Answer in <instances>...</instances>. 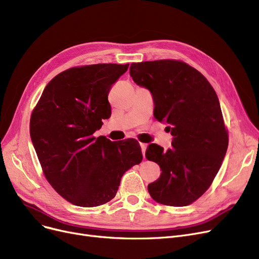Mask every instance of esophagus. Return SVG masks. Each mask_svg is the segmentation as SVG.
I'll list each match as a JSON object with an SVG mask.
<instances>
[{
	"label": "esophagus",
	"mask_w": 259,
	"mask_h": 259,
	"mask_svg": "<svg viewBox=\"0 0 259 259\" xmlns=\"http://www.w3.org/2000/svg\"><path fill=\"white\" fill-rule=\"evenodd\" d=\"M140 146H141V148H142V154H143V156H145V151H146L147 145L144 144V143H140Z\"/></svg>",
	"instance_id": "esophagus-1"
}]
</instances>
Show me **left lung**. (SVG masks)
Listing matches in <instances>:
<instances>
[{"label": "left lung", "instance_id": "left-lung-1", "mask_svg": "<svg viewBox=\"0 0 259 259\" xmlns=\"http://www.w3.org/2000/svg\"><path fill=\"white\" fill-rule=\"evenodd\" d=\"M130 75L151 93L155 118L167 123L173 136L171 148L146 149L147 160L162 170L148 192L163 205L192 204L211 186L228 146L218 96L202 73L181 61L132 63Z\"/></svg>", "mask_w": 259, "mask_h": 259}]
</instances>
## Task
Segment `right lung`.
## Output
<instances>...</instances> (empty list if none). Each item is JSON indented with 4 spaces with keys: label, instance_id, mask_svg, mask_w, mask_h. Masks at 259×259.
I'll use <instances>...</instances> for the list:
<instances>
[{
    "label": "right lung",
    "instance_id": "add662e5",
    "mask_svg": "<svg viewBox=\"0 0 259 259\" xmlns=\"http://www.w3.org/2000/svg\"><path fill=\"white\" fill-rule=\"evenodd\" d=\"M129 64L67 69L48 83L33 110L30 133L44 174L66 200L100 206L116 195L123 173L143 159L139 142L95 138L111 116L108 95Z\"/></svg>",
    "mask_w": 259,
    "mask_h": 259
}]
</instances>
